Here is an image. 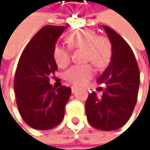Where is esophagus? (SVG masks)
Returning a JSON list of instances; mask_svg holds the SVG:
<instances>
[{
	"label": "esophagus",
	"mask_w": 150,
	"mask_h": 150,
	"mask_svg": "<svg viewBox=\"0 0 150 150\" xmlns=\"http://www.w3.org/2000/svg\"><path fill=\"white\" fill-rule=\"evenodd\" d=\"M77 87L76 86H72L71 87V91H72V93H74V92H76V91H77Z\"/></svg>",
	"instance_id": "34e87169"
}]
</instances>
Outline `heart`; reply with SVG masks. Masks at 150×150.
Returning a JSON list of instances; mask_svg holds the SVG:
<instances>
[{"mask_svg":"<svg viewBox=\"0 0 150 150\" xmlns=\"http://www.w3.org/2000/svg\"><path fill=\"white\" fill-rule=\"evenodd\" d=\"M67 41L71 48L84 49L86 60H91L97 67H103L110 59L112 47L109 40L105 36H97L93 30H76L67 35ZM53 59L59 67H67L70 62L69 50L62 45H56L53 49ZM92 74L91 65L73 66L66 72L65 77L74 84L83 85Z\"/></svg>","mask_w":150,"mask_h":150,"instance_id":"1","label":"heart"}]
</instances>
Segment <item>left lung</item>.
<instances>
[{"instance_id":"left-lung-1","label":"left lung","mask_w":150,"mask_h":150,"mask_svg":"<svg viewBox=\"0 0 150 150\" xmlns=\"http://www.w3.org/2000/svg\"><path fill=\"white\" fill-rule=\"evenodd\" d=\"M112 51L109 65L98 78L106 89L99 97L89 94L85 103L87 119L91 126L101 131L117 130L130 119L137 102L140 70L128 43L112 28L103 25Z\"/></svg>"}]
</instances>
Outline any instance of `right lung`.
<instances>
[{
  "mask_svg": "<svg viewBox=\"0 0 150 150\" xmlns=\"http://www.w3.org/2000/svg\"><path fill=\"white\" fill-rule=\"evenodd\" d=\"M67 26L46 25L33 37L23 51L16 71L14 90L23 120L36 130H50L64 118L71 89L52 88L50 76L58 69L54 49Z\"/></svg>",
  "mask_w": 150,
  "mask_h": 150,
  "instance_id": "add662e5",
  "label": "right lung"
}]
</instances>
